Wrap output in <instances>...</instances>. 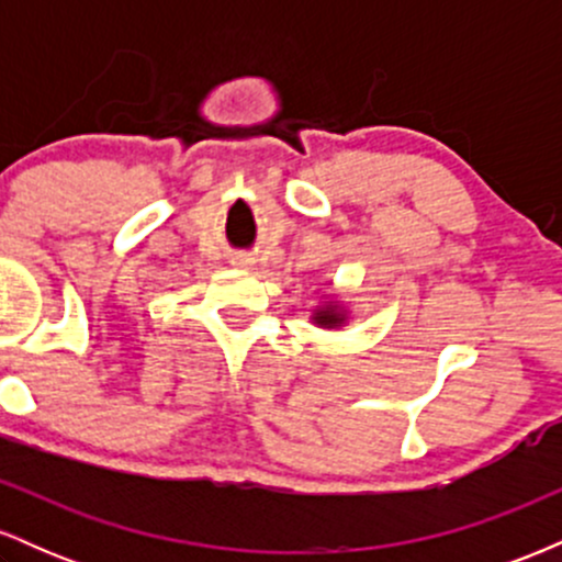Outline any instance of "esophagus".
<instances>
[{
    "instance_id": "1",
    "label": "esophagus",
    "mask_w": 562,
    "mask_h": 562,
    "mask_svg": "<svg viewBox=\"0 0 562 562\" xmlns=\"http://www.w3.org/2000/svg\"><path fill=\"white\" fill-rule=\"evenodd\" d=\"M232 263H235V267H250V263H254V259H250V256H232Z\"/></svg>"
}]
</instances>
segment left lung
<instances>
[{
    "instance_id": "left-lung-1",
    "label": "left lung",
    "mask_w": 562,
    "mask_h": 562,
    "mask_svg": "<svg viewBox=\"0 0 562 562\" xmlns=\"http://www.w3.org/2000/svg\"><path fill=\"white\" fill-rule=\"evenodd\" d=\"M314 319H317L319 322V325H340V322H344V317H340V314L338 312H335V308L333 306H327V308H319V312H317V317H314Z\"/></svg>"
}]
</instances>
